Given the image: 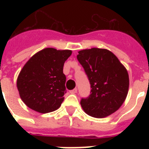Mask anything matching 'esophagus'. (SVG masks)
<instances>
[{
  "instance_id": "esophagus-1",
  "label": "esophagus",
  "mask_w": 149,
  "mask_h": 149,
  "mask_svg": "<svg viewBox=\"0 0 149 149\" xmlns=\"http://www.w3.org/2000/svg\"><path fill=\"white\" fill-rule=\"evenodd\" d=\"M70 93H72V94H75V93H77V88L73 89V90H72V91H70Z\"/></svg>"
}]
</instances>
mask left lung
Returning a JSON list of instances; mask_svg holds the SVG:
<instances>
[{"mask_svg": "<svg viewBox=\"0 0 149 149\" xmlns=\"http://www.w3.org/2000/svg\"><path fill=\"white\" fill-rule=\"evenodd\" d=\"M91 86V95L80 101L88 115L106 118L117 111L125 102L129 88L126 68L118 57L106 49L92 48L78 52Z\"/></svg>", "mask_w": 149, "mask_h": 149, "instance_id": "obj_1", "label": "left lung"}]
</instances>
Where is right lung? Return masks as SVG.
<instances>
[{"mask_svg":"<svg viewBox=\"0 0 149 149\" xmlns=\"http://www.w3.org/2000/svg\"><path fill=\"white\" fill-rule=\"evenodd\" d=\"M71 54V50L45 48L24 64L17 77V87L27 107L42 113L60 107L66 93L63 65Z\"/></svg>","mask_w":149,"mask_h":149,"instance_id":"add662e5","label":"right lung"}]
</instances>
